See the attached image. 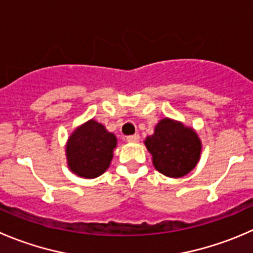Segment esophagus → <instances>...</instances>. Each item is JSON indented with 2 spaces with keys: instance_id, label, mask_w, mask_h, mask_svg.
Listing matches in <instances>:
<instances>
[{
  "instance_id": "34e87169",
  "label": "esophagus",
  "mask_w": 253,
  "mask_h": 253,
  "mask_svg": "<svg viewBox=\"0 0 253 253\" xmlns=\"http://www.w3.org/2000/svg\"><path fill=\"white\" fill-rule=\"evenodd\" d=\"M127 142H129V143H137V142L139 141V136L138 134H132V136H128L127 137Z\"/></svg>"
}]
</instances>
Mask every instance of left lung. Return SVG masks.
Returning a JSON list of instances; mask_svg holds the SVG:
<instances>
[{
    "label": "left lung",
    "instance_id": "1",
    "mask_svg": "<svg viewBox=\"0 0 253 253\" xmlns=\"http://www.w3.org/2000/svg\"><path fill=\"white\" fill-rule=\"evenodd\" d=\"M153 166L169 178H181L197 167L202 154V139L194 128L173 119H162L154 132L146 137Z\"/></svg>",
    "mask_w": 253,
    "mask_h": 253
}]
</instances>
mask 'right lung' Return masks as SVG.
Instances as JSON below:
<instances>
[{"instance_id": "obj_1", "label": "right lung", "mask_w": 253, "mask_h": 253, "mask_svg": "<svg viewBox=\"0 0 253 253\" xmlns=\"http://www.w3.org/2000/svg\"><path fill=\"white\" fill-rule=\"evenodd\" d=\"M117 138L94 119L78 126L65 146L68 168L75 175L94 179L104 174L114 157Z\"/></svg>"}]
</instances>
